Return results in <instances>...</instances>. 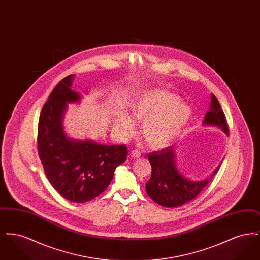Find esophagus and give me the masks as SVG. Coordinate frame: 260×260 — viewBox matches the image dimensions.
Returning <instances> with one entry per match:
<instances>
[{"label":"esophagus","mask_w":260,"mask_h":260,"mask_svg":"<svg viewBox=\"0 0 260 260\" xmlns=\"http://www.w3.org/2000/svg\"><path fill=\"white\" fill-rule=\"evenodd\" d=\"M131 156H132L134 159H137V158H139V157L141 156V154H140L138 151L133 150V151L131 152Z\"/></svg>","instance_id":"1"}]
</instances>
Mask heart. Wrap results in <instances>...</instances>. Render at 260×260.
Wrapping results in <instances>:
<instances>
[{"label": "heart", "instance_id": "obj_1", "mask_svg": "<svg viewBox=\"0 0 260 260\" xmlns=\"http://www.w3.org/2000/svg\"><path fill=\"white\" fill-rule=\"evenodd\" d=\"M191 117L190 107L180 102L173 92L152 88L138 94L129 106V116L119 112L114 118L118 134L128 138L135 134L132 122L142 123L141 136L153 148H164L173 143L184 132Z\"/></svg>", "mask_w": 260, "mask_h": 260}]
</instances>
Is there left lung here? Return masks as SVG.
I'll return each instance as SVG.
<instances>
[{
	"mask_svg": "<svg viewBox=\"0 0 260 260\" xmlns=\"http://www.w3.org/2000/svg\"><path fill=\"white\" fill-rule=\"evenodd\" d=\"M203 125L215 126L229 134L225 115L217 99L211 94L210 107L205 115ZM152 167L151 177L146 183V193L157 204L167 208L182 206L195 198L218 172L221 162L210 175L201 180L187 178L177 169L175 146H169L147 155Z\"/></svg>",
	"mask_w": 260,
	"mask_h": 260,
	"instance_id": "obj_1",
	"label": "left lung"
}]
</instances>
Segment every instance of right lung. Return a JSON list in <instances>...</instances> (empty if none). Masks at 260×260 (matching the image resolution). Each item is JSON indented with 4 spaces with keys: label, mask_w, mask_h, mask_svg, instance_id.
<instances>
[{
    "label": "right lung",
    "mask_w": 260,
    "mask_h": 260,
    "mask_svg": "<svg viewBox=\"0 0 260 260\" xmlns=\"http://www.w3.org/2000/svg\"><path fill=\"white\" fill-rule=\"evenodd\" d=\"M75 75L60 81L45 103L38 125V152L52 187L73 203L98 197L111 182L118 166L125 161V145H105L92 139L68 136L63 118L68 103L83 95L71 89Z\"/></svg>",
    "instance_id": "1"
}]
</instances>
